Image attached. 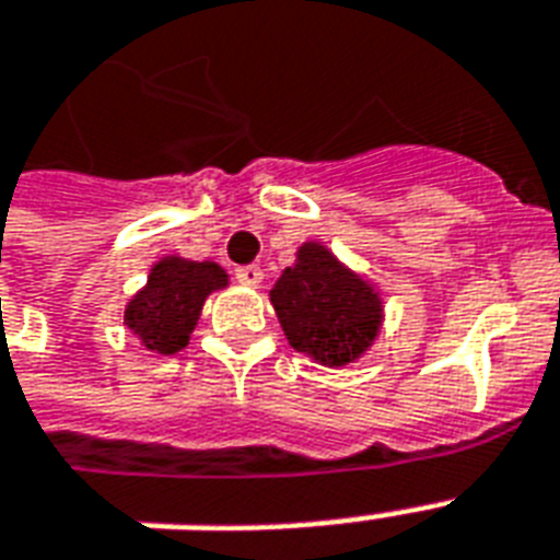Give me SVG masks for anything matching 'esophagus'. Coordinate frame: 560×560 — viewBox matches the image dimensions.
Wrapping results in <instances>:
<instances>
[{"label": "esophagus", "instance_id": "obj_1", "mask_svg": "<svg viewBox=\"0 0 560 560\" xmlns=\"http://www.w3.org/2000/svg\"><path fill=\"white\" fill-rule=\"evenodd\" d=\"M235 279L241 281V284H246V288H258V284H261V279H264V272H261V267L249 264V267H237Z\"/></svg>", "mask_w": 560, "mask_h": 560}]
</instances>
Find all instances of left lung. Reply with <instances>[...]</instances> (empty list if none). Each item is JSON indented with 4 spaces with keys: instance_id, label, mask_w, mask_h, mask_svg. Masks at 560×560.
<instances>
[{
    "instance_id": "1",
    "label": "left lung",
    "mask_w": 560,
    "mask_h": 560,
    "mask_svg": "<svg viewBox=\"0 0 560 560\" xmlns=\"http://www.w3.org/2000/svg\"><path fill=\"white\" fill-rule=\"evenodd\" d=\"M288 342L319 366L342 369L381 337L383 296L323 241L296 246V261L270 290Z\"/></svg>"
}]
</instances>
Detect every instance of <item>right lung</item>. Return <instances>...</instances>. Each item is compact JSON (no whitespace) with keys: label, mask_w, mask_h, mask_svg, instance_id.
<instances>
[{"label":"right lung","mask_w":560,"mask_h":560,"mask_svg":"<svg viewBox=\"0 0 560 560\" xmlns=\"http://www.w3.org/2000/svg\"><path fill=\"white\" fill-rule=\"evenodd\" d=\"M229 288V272L214 261L162 255L125 307V325L153 354H177L188 346L214 290Z\"/></svg>","instance_id":"right-lung-1"}]
</instances>
